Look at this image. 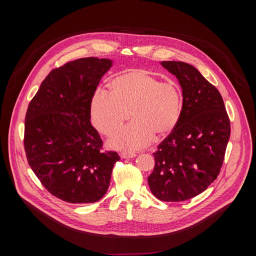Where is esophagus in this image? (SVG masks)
<instances>
[{"instance_id":"1","label":"esophagus","mask_w":256,"mask_h":256,"mask_svg":"<svg viewBox=\"0 0 256 256\" xmlns=\"http://www.w3.org/2000/svg\"><path fill=\"white\" fill-rule=\"evenodd\" d=\"M136 154L132 152H122L120 153V158L122 159H128V158H134Z\"/></svg>"}]
</instances>
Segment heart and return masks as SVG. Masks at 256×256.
<instances>
[{
  "label": "heart",
  "instance_id": "1",
  "mask_svg": "<svg viewBox=\"0 0 256 256\" xmlns=\"http://www.w3.org/2000/svg\"><path fill=\"white\" fill-rule=\"evenodd\" d=\"M110 88L112 92L98 91L92 98L93 126L112 136L130 116L134 118L109 142L112 148L142 149L151 142L155 134L163 136L176 126L182 109V93L177 84L161 82L147 72L136 70L116 77Z\"/></svg>",
  "mask_w": 256,
  "mask_h": 256
}]
</instances>
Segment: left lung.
Listing matches in <instances>:
<instances>
[{"mask_svg":"<svg viewBox=\"0 0 256 256\" xmlns=\"http://www.w3.org/2000/svg\"><path fill=\"white\" fill-rule=\"evenodd\" d=\"M182 90V109L172 132L153 153L148 177L152 194L162 202H182L204 192L220 173L230 138L223 98L194 66L164 60Z\"/></svg>","mask_w":256,"mask_h":256,"instance_id":"left-lung-1","label":"left lung"}]
</instances>
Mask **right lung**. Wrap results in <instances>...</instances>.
Segmentation results:
<instances>
[{
    "label": "right lung",
    "instance_id": "1",
    "mask_svg": "<svg viewBox=\"0 0 256 256\" xmlns=\"http://www.w3.org/2000/svg\"><path fill=\"white\" fill-rule=\"evenodd\" d=\"M109 58H84L52 70L28 105L24 147L42 186L72 204H90L106 194L116 152H101L91 126V101Z\"/></svg>",
    "mask_w": 256,
    "mask_h": 256
}]
</instances>
